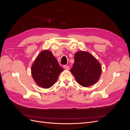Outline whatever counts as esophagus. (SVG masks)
Here are the masks:
<instances>
[{"instance_id": "34e87169", "label": "esophagus", "mask_w": 130, "mask_h": 130, "mask_svg": "<svg viewBox=\"0 0 130 130\" xmlns=\"http://www.w3.org/2000/svg\"><path fill=\"white\" fill-rule=\"evenodd\" d=\"M63 68L66 69V70H69V67L67 66V65H64L63 66Z\"/></svg>"}]
</instances>
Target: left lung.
I'll use <instances>...</instances> for the list:
<instances>
[{"label":"left lung","instance_id":"1","mask_svg":"<svg viewBox=\"0 0 130 130\" xmlns=\"http://www.w3.org/2000/svg\"><path fill=\"white\" fill-rule=\"evenodd\" d=\"M70 72L78 84L87 87L99 80L101 74V66L91 54L79 51L75 55L74 63Z\"/></svg>","mask_w":130,"mask_h":130}]
</instances>
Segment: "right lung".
<instances>
[{"label": "right lung", "instance_id": "right-lung-1", "mask_svg": "<svg viewBox=\"0 0 130 130\" xmlns=\"http://www.w3.org/2000/svg\"><path fill=\"white\" fill-rule=\"evenodd\" d=\"M63 71L52 53L45 50L38 55L31 67L34 81L40 87L49 88L57 81L59 75Z\"/></svg>", "mask_w": 130, "mask_h": 130}]
</instances>
